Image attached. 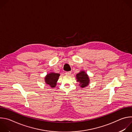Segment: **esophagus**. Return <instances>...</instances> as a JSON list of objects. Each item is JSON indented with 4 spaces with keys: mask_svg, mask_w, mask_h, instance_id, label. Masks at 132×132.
<instances>
[{
    "mask_svg": "<svg viewBox=\"0 0 132 132\" xmlns=\"http://www.w3.org/2000/svg\"><path fill=\"white\" fill-rule=\"evenodd\" d=\"M71 73V71H67L65 72V74L67 75H69Z\"/></svg>",
    "mask_w": 132,
    "mask_h": 132,
    "instance_id": "1",
    "label": "esophagus"
}]
</instances>
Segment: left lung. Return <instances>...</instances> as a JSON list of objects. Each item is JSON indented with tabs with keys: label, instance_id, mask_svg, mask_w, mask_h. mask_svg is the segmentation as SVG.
Listing matches in <instances>:
<instances>
[{
	"label": "left lung",
	"instance_id": "8db88e82",
	"mask_svg": "<svg viewBox=\"0 0 132 132\" xmlns=\"http://www.w3.org/2000/svg\"><path fill=\"white\" fill-rule=\"evenodd\" d=\"M76 79L77 81L79 82V85L82 88L86 87L89 83V79L88 75L84 71H81L76 75Z\"/></svg>",
	"mask_w": 132,
	"mask_h": 132
}]
</instances>
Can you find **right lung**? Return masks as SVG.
Listing matches in <instances>:
<instances>
[{
  "label": "right lung",
  "mask_w": 132,
  "mask_h": 132,
  "mask_svg": "<svg viewBox=\"0 0 132 132\" xmlns=\"http://www.w3.org/2000/svg\"><path fill=\"white\" fill-rule=\"evenodd\" d=\"M60 75V73L54 72H51L49 74H47V76L45 77L46 84L52 88L55 87L56 85V82L58 80Z\"/></svg>",
  "instance_id": "obj_1"
}]
</instances>
